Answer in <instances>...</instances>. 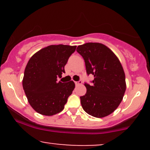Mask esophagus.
<instances>
[{
    "mask_svg": "<svg viewBox=\"0 0 150 150\" xmlns=\"http://www.w3.org/2000/svg\"><path fill=\"white\" fill-rule=\"evenodd\" d=\"M82 83V82L81 80H80V81H78V82H75V85H81V84Z\"/></svg>",
    "mask_w": 150,
    "mask_h": 150,
    "instance_id": "1",
    "label": "esophagus"
}]
</instances>
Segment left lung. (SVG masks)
I'll return each instance as SVG.
<instances>
[{
	"instance_id": "obj_1",
	"label": "left lung",
	"mask_w": 150,
	"mask_h": 150,
	"mask_svg": "<svg viewBox=\"0 0 150 150\" xmlns=\"http://www.w3.org/2000/svg\"><path fill=\"white\" fill-rule=\"evenodd\" d=\"M85 62L87 75H94L92 86L85 83L87 92L80 97L85 112L96 118L107 116L118 108L125 89V76L121 63L114 53L100 43L78 46Z\"/></svg>"
}]
</instances>
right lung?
Returning a JSON list of instances; mask_svg holds the SVG:
<instances>
[{
	"label": "right lung",
	"instance_id": "obj_1",
	"mask_svg": "<svg viewBox=\"0 0 150 150\" xmlns=\"http://www.w3.org/2000/svg\"><path fill=\"white\" fill-rule=\"evenodd\" d=\"M76 46L51 45L34 53L27 63L22 80L26 97L32 108L44 116H53L64 108L71 95L73 81L62 82L58 77Z\"/></svg>",
	"mask_w": 150,
	"mask_h": 150
}]
</instances>
